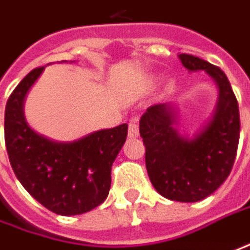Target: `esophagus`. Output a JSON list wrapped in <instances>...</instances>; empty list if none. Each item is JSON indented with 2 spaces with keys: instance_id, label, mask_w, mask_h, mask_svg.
<instances>
[{
  "instance_id": "1",
  "label": "esophagus",
  "mask_w": 250,
  "mask_h": 250,
  "mask_svg": "<svg viewBox=\"0 0 250 250\" xmlns=\"http://www.w3.org/2000/svg\"><path fill=\"white\" fill-rule=\"evenodd\" d=\"M138 125L136 122H130L128 123V138H136L138 137Z\"/></svg>"
}]
</instances>
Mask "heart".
I'll use <instances>...</instances> for the list:
<instances>
[{"mask_svg": "<svg viewBox=\"0 0 250 250\" xmlns=\"http://www.w3.org/2000/svg\"><path fill=\"white\" fill-rule=\"evenodd\" d=\"M155 83H157V78L155 77H146V80H144V88L146 89H151V88L155 86Z\"/></svg>", "mask_w": 250, "mask_h": 250, "instance_id": "1", "label": "heart"}]
</instances>
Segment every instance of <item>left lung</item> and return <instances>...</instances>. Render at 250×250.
I'll use <instances>...</instances> for the list:
<instances>
[{
  "instance_id": "8db88e82",
  "label": "left lung",
  "mask_w": 250,
  "mask_h": 250,
  "mask_svg": "<svg viewBox=\"0 0 250 250\" xmlns=\"http://www.w3.org/2000/svg\"><path fill=\"white\" fill-rule=\"evenodd\" d=\"M189 71L204 70L217 82L220 96L210 123L193 138L179 136L170 104L149 106L140 120L146 167L158 193L169 200L194 203L223 185L235 162L239 143V106L224 71L208 61L179 54Z\"/></svg>"
}]
</instances>
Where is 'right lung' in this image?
Here are the masks:
<instances>
[{"label":"right lung","instance_id":"1","mask_svg":"<svg viewBox=\"0 0 250 250\" xmlns=\"http://www.w3.org/2000/svg\"><path fill=\"white\" fill-rule=\"evenodd\" d=\"M44 67L32 70L5 106V146L22 186L47 210L77 215L102 204L110 190L112 165L127 137V125L99 130L72 143H56L27 125L23 99Z\"/></svg>","mask_w":250,"mask_h":250}]
</instances>
